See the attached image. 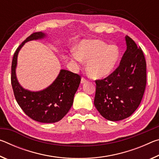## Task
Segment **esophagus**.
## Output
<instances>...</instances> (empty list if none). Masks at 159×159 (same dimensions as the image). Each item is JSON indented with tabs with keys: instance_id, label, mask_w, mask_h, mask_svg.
<instances>
[{
	"instance_id": "esophagus-1",
	"label": "esophagus",
	"mask_w": 159,
	"mask_h": 159,
	"mask_svg": "<svg viewBox=\"0 0 159 159\" xmlns=\"http://www.w3.org/2000/svg\"><path fill=\"white\" fill-rule=\"evenodd\" d=\"M87 81H88L87 79H85V78H82V79H81V80H80V83H84L87 82Z\"/></svg>"
}]
</instances>
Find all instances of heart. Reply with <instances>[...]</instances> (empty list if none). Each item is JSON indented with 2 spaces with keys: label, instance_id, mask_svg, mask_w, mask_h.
<instances>
[{
  "label": "heart",
  "instance_id": "1",
  "mask_svg": "<svg viewBox=\"0 0 159 159\" xmlns=\"http://www.w3.org/2000/svg\"><path fill=\"white\" fill-rule=\"evenodd\" d=\"M78 62L88 61L86 71L93 79H103L111 74L120 58V51L116 45H109L99 40H85L72 52Z\"/></svg>",
  "mask_w": 159,
  "mask_h": 159
}]
</instances>
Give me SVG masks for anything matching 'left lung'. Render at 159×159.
I'll return each mask as SVG.
<instances>
[{"label": "left lung", "instance_id": "left-lung-1", "mask_svg": "<svg viewBox=\"0 0 159 159\" xmlns=\"http://www.w3.org/2000/svg\"><path fill=\"white\" fill-rule=\"evenodd\" d=\"M127 49L119 66L109 76L96 80L94 104L102 116L111 121L128 118L138 108L147 83L146 60L140 47L128 36Z\"/></svg>", "mask_w": 159, "mask_h": 159}]
</instances>
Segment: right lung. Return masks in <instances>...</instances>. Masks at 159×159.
Returning a JSON list of instances; mask_svg holds the SVG:
<instances>
[{
  "label": "right lung",
  "mask_w": 159,
  "mask_h": 159,
  "mask_svg": "<svg viewBox=\"0 0 159 159\" xmlns=\"http://www.w3.org/2000/svg\"><path fill=\"white\" fill-rule=\"evenodd\" d=\"M45 36L46 34L43 32H35L17 48L12 61L11 83L16 100L24 112L38 122L49 123L59 121L68 113L79 88L80 76L61 69L55 81L44 90L31 92L21 87L15 72L18 53L25 43L44 39Z\"/></svg>",
  "instance_id": "obj_1"
}]
</instances>
